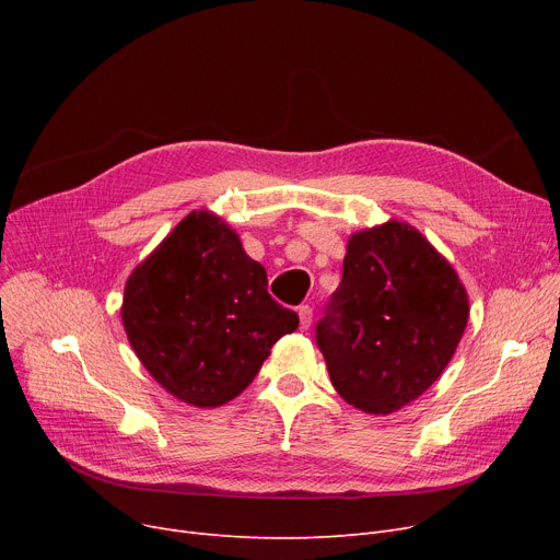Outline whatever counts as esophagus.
Segmentation results:
<instances>
[{"label":"esophagus","instance_id":"34e87169","mask_svg":"<svg viewBox=\"0 0 560 560\" xmlns=\"http://www.w3.org/2000/svg\"><path fill=\"white\" fill-rule=\"evenodd\" d=\"M298 315H300V329H308L313 322V308L308 304H304L298 308Z\"/></svg>","mask_w":560,"mask_h":560}]
</instances>
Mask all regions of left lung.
Instances as JSON below:
<instances>
[{
	"label": "left lung",
	"mask_w": 560,
	"mask_h": 560,
	"mask_svg": "<svg viewBox=\"0 0 560 560\" xmlns=\"http://www.w3.org/2000/svg\"><path fill=\"white\" fill-rule=\"evenodd\" d=\"M467 315L452 265L420 231L393 220L349 238L342 281L317 322L315 342L340 397L386 416L443 374Z\"/></svg>",
	"instance_id": "left-lung-1"
}]
</instances>
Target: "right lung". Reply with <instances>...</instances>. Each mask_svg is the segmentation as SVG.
<instances>
[{"instance_id": "1", "label": "right lung", "mask_w": 560, "mask_h": 560, "mask_svg": "<svg viewBox=\"0 0 560 560\" xmlns=\"http://www.w3.org/2000/svg\"><path fill=\"white\" fill-rule=\"evenodd\" d=\"M122 325L136 357L186 404L211 408L241 395L272 345L300 327L275 302L268 275L220 218H184L125 288Z\"/></svg>"}]
</instances>
